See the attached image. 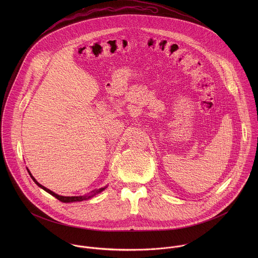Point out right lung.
I'll list each match as a JSON object with an SVG mask.
<instances>
[{
  "instance_id": "obj_1",
  "label": "right lung",
  "mask_w": 258,
  "mask_h": 258,
  "mask_svg": "<svg viewBox=\"0 0 258 258\" xmlns=\"http://www.w3.org/2000/svg\"><path fill=\"white\" fill-rule=\"evenodd\" d=\"M30 175H31V177H32V179L34 180V182L36 183V184L39 186V187H41L42 189H44L45 191H47L48 194H50L51 196H53L54 198H56L58 201H60V202H62V203H72V202H81V201H84V200H88L89 198H91V197H93V196H95L97 192H100V191H102L105 187H101V188H99V189H97V190H95V191H93V194L92 195H90V196H81V197H62V196H58V195H56L55 192H53V191H51L50 189H48V188H46L45 186H43V185H41L40 184H38L37 182V180L32 176V174L30 173Z\"/></svg>"
}]
</instances>
